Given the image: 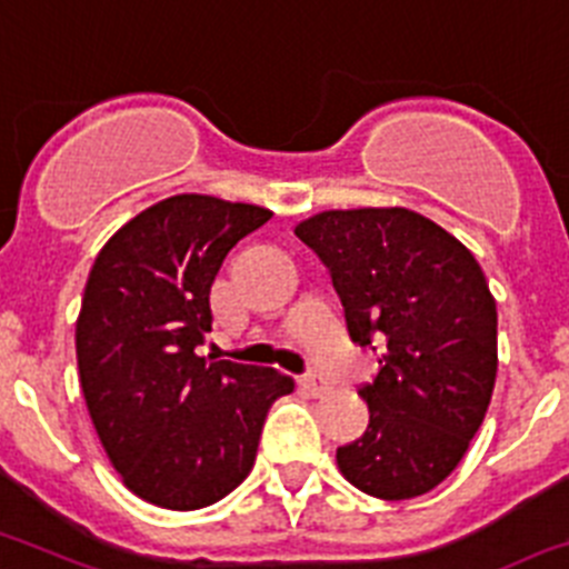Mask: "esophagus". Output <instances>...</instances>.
Listing matches in <instances>:
<instances>
[{
  "label": "esophagus",
  "mask_w": 569,
  "mask_h": 569,
  "mask_svg": "<svg viewBox=\"0 0 569 569\" xmlns=\"http://www.w3.org/2000/svg\"><path fill=\"white\" fill-rule=\"evenodd\" d=\"M301 383L310 389V395H325L327 389H330L327 378H321V375H305V380H301Z\"/></svg>",
  "instance_id": "34e87169"
}]
</instances>
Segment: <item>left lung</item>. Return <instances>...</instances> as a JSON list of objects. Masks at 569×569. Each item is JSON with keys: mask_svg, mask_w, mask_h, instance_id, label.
<instances>
[{"mask_svg": "<svg viewBox=\"0 0 569 569\" xmlns=\"http://www.w3.org/2000/svg\"><path fill=\"white\" fill-rule=\"evenodd\" d=\"M341 296L349 338L383 341L358 389L369 426L336 451L347 482L398 502L460 466L497 383V301L457 237L409 208L321 211L296 226ZM375 349V347H372Z\"/></svg>", "mask_w": 569, "mask_h": 569, "instance_id": "left-lung-1", "label": "left lung"}]
</instances>
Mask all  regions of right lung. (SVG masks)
<instances>
[{"mask_svg": "<svg viewBox=\"0 0 569 569\" xmlns=\"http://www.w3.org/2000/svg\"><path fill=\"white\" fill-rule=\"evenodd\" d=\"M273 211L211 194L154 202L109 237L83 288L76 356L103 451L134 497L166 510L220 502L253 468L264 417L293 378L197 356L211 288Z\"/></svg>", "mask_w": 569, "mask_h": 569, "instance_id": "obj_1", "label": "right lung"}]
</instances>
